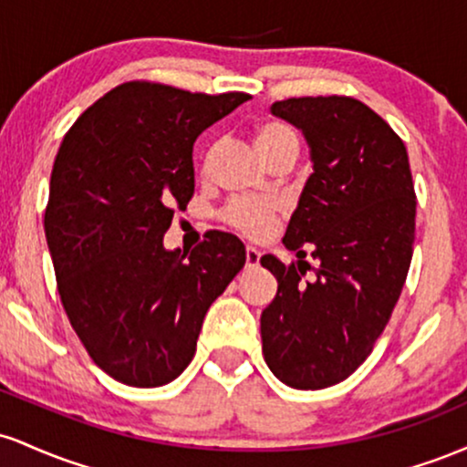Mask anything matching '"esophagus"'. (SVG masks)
<instances>
[{
    "mask_svg": "<svg viewBox=\"0 0 467 467\" xmlns=\"http://www.w3.org/2000/svg\"><path fill=\"white\" fill-rule=\"evenodd\" d=\"M259 259H261V252L256 250L254 245H248V248H245V265L248 267L259 265Z\"/></svg>",
    "mask_w": 467,
    "mask_h": 467,
    "instance_id": "1",
    "label": "esophagus"
}]
</instances>
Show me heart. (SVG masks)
Returning <instances> with one entry per match:
<instances>
[{"mask_svg":"<svg viewBox=\"0 0 467 467\" xmlns=\"http://www.w3.org/2000/svg\"><path fill=\"white\" fill-rule=\"evenodd\" d=\"M252 144H254L256 153L261 155L264 162H270L278 153L298 151L296 133L289 130L285 122L278 120H265L256 125L252 131ZM223 219L228 222V226L248 234V237H261L275 222V208L265 202L241 200L230 203Z\"/></svg>","mask_w":467,"mask_h":467,"instance_id":"heart-1","label":"heart"}]
</instances>
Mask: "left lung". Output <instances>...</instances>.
I'll use <instances>...</instances> for the list:
<instances>
[{
    "label": "left lung",
    "instance_id": "obj_1",
    "mask_svg": "<svg viewBox=\"0 0 467 467\" xmlns=\"http://www.w3.org/2000/svg\"><path fill=\"white\" fill-rule=\"evenodd\" d=\"M270 111L303 131L314 173L283 237L298 261L261 256L278 281L261 314L264 356L287 387L327 389L367 360L409 275L417 206L409 153L387 120L349 96L276 100ZM305 243L319 261L309 282Z\"/></svg>",
    "mask_w": 467,
    "mask_h": 467
}]
</instances>
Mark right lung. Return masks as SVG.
<instances>
[{
  "mask_svg": "<svg viewBox=\"0 0 467 467\" xmlns=\"http://www.w3.org/2000/svg\"><path fill=\"white\" fill-rule=\"evenodd\" d=\"M250 96L131 80L83 111L58 147L46 239L61 303L92 360L122 384L173 382L213 301L245 264L228 233L164 248L195 191L192 144Z\"/></svg>",
  "mask_w": 467,
  "mask_h": 467,
  "instance_id": "obj_1",
  "label": "right lung"
}]
</instances>
